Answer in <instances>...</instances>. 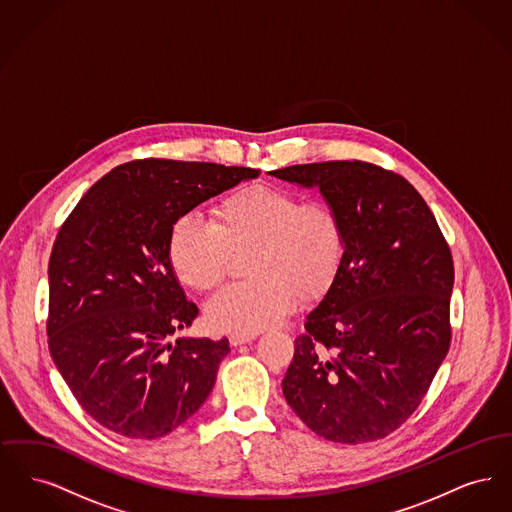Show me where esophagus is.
Wrapping results in <instances>:
<instances>
[{
  "mask_svg": "<svg viewBox=\"0 0 512 512\" xmlns=\"http://www.w3.org/2000/svg\"><path fill=\"white\" fill-rule=\"evenodd\" d=\"M228 340H230V345L238 347V345H244V343H249V341L255 340V336H240V334H232Z\"/></svg>",
  "mask_w": 512,
  "mask_h": 512,
  "instance_id": "34e87169",
  "label": "esophagus"
}]
</instances>
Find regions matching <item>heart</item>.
Returning a JSON list of instances; mask_svg holds the SVG:
<instances>
[{"instance_id":"1","label":"heart","mask_w":512,"mask_h":512,"mask_svg":"<svg viewBox=\"0 0 512 512\" xmlns=\"http://www.w3.org/2000/svg\"><path fill=\"white\" fill-rule=\"evenodd\" d=\"M247 245L251 278L224 286L205 307L219 332L253 336L286 317L295 295L309 301L326 292L343 263L345 230L328 201H301L292 190L255 182L222 197L213 222L176 220L167 251L176 278L203 292L219 284L230 251Z\"/></svg>"}]
</instances>
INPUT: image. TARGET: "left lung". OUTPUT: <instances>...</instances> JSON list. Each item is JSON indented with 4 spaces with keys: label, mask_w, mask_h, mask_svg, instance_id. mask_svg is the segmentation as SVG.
<instances>
[{
    "label": "left lung",
    "mask_w": 512,
    "mask_h": 512,
    "mask_svg": "<svg viewBox=\"0 0 512 512\" xmlns=\"http://www.w3.org/2000/svg\"><path fill=\"white\" fill-rule=\"evenodd\" d=\"M270 174L317 186L345 230L340 272L295 338L284 397L320 438H386L418 409L449 351V244L397 172L326 161Z\"/></svg>",
    "instance_id": "1"
}]
</instances>
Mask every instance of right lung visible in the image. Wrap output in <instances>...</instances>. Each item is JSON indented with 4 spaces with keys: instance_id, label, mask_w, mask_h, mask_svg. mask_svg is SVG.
<instances>
[{
    "instance_id": "add662e5",
    "label": "right lung",
    "mask_w": 512,
    "mask_h": 512,
    "mask_svg": "<svg viewBox=\"0 0 512 512\" xmlns=\"http://www.w3.org/2000/svg\"><path fill=\"white\" fill-rule=\"evenodd\" d=\"M257 169L138 159L82 195L49 257L51 359L80 407L132 439L184 424L215 386L228 340L180 338L199 309L169 261L172 224Z\"/></svg>"
}]
</instances>
